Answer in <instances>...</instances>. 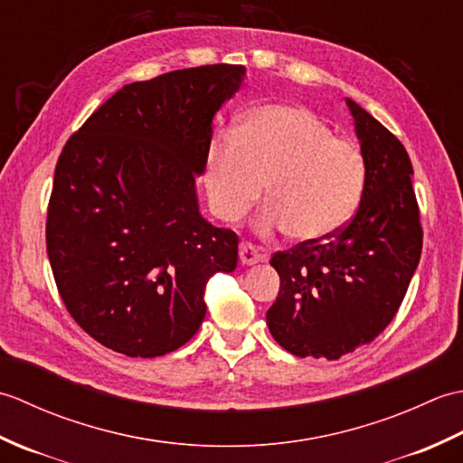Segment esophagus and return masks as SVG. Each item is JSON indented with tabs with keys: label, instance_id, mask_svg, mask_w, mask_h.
<instances>
[{
	"label": "esophagus",
	"instance_id": "1",
	"mask_svg": "<svg viewBox=\"0 0 463 463\" xmlns=\"http://www.w3.org/2000/svg\"><path fill=\"white\" fill-rule=\"evenodd\" d=\"M239 257H241L242 264H247V267H252V264H257V262H260L264 259V254L260 252L259 247H254L252 242H241Z\"/></svg>",
	"mask_w": 463,
	"mask_h": 463
}]
</instances>
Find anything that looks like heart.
Instances as JSON below:
<instances>
[{"label": "heart", "mask_w": 463, "mask_h": 463, "mask_svg": "<svg viewBox=\"0 0 463 463\" xmlns=\"http://www.w3.org/2000/svg\"><path fill=\"white\" fill-rule=\"evenodd\" d=\"M364 175L358 146L294 105L250 111L237 133L214 137L204 163L206 194L219 219H242L267 183L260 231L287 229L294 241H322L338 232L360 203Z\"/></svg>", "instance_id": "b5f03b06"}]
</instances>
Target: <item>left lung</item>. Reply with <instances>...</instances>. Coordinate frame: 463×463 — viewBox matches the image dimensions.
I'll return each instance as SVG.
<instances>
[{
  "instance_id": "obj_1",
  "label": "left lung",
  "mask_w": 463,
  "mask_h": 463,
  "mask_svg": "<svg viewBox=\"0 0 463 463\" xmlns=\"http://www.w3.org/2000/svg\"><path fill=\"white\" fill-rule=\"evenodd\" d=\"M364 159L356 214L322 241L277 252L280 290L267 324L284 350L338 360L368 344L396 317L421 254L410 156L394 135L346 99Z\"/></svg>"
}]
</instances>
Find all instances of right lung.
Wrapping results in <instances>:
<instances>
[{
    "instance_id": "add662e5",
    "label": "right lung",
    "mask_w": 463,
    "mask_h": 463,
    "mask_svg": "<svg viewBox=\"0 0 463 463\" xmlns=\"http://www.w3.org/2000/svg\"><path fill=\"white\" fill-rule=\"evenodd\" d=\"M244 75L219 63L125 85L59 155L47 257L69 314L103 346L181 348L204 320L206 282L237 269V232L203 219L194 179Z\"/></svg>"
}]
</instances>
